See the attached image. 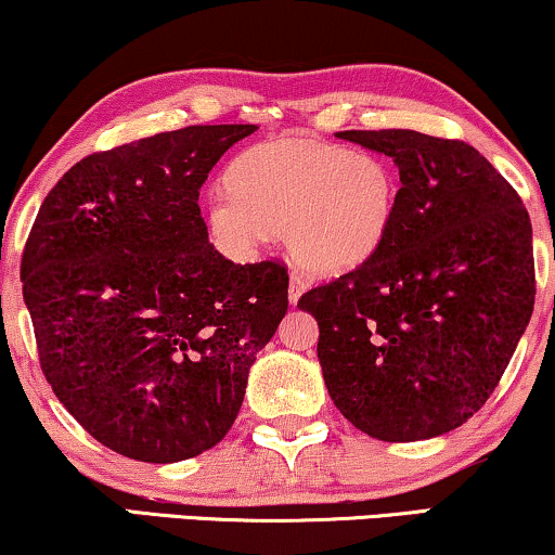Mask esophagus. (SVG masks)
Here are the masks:
<instances>
[{
	"instance_id": "34e87169",
	"label": "esophagus",
	"mask_w": 555,
	"mask_h": 555,
	"mask_svg": "<svg viewBox=\"0 0 555 555\" xmlns=\"http://www.w3.org/2000/svg\"><path fill=\"white\" fill-rule=\"evenodd\" d=\"M308 285H310V280L305 278L302 272H297V270L291 272V291H287V295H291V302L293 305L300 300V295L308 291Z\"/></svg>"
}]
</instances>
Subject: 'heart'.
Segmentation results:
<instances>
[{
  "label": "heart",
  "mask_w": 555,
  "mask_h": 555,
  "mask_svg": "<svg viewBox=\"0 0 555 555\" xmlns=\"http://www.w3.org/2000/svg\"><path fill=\"white\" fill-rule=\"evenodd\" d=\"M228 197L207 205L215 237L245 253L283 232L297 262L320 272L363 264L396 220L400 180L380 155L305 138L255 144L224 172Z\"/></svg>",
  "instance_id": "b5f03b06"
}]
</instances>
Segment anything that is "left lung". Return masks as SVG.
Returning a JSON list of instances; mask_svg holds the SVG:
<instances>
[{
	"instance_id": "8db88e82",
	"label": "left lung",
	"mask_w": 555,
	"mask_h": 555,
	"mask_svg": "<svg viewBox=\"0 0 555 555\" xmlns=\"http://www.w3.org/2000/svg\"><path fill=\"white\" fill-rule=\"evenodd\" d=\"M335 138L392 157L400 197L380 250L297 300L318 320L327 392L371 438L443 436L491 398L531 320V218L461 140L415 130Z\"/></svg>"
}]
</instances>
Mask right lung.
<instances>
[{
  "label": "right lung",
  "instance_id": "1",
  "mask_svg": "<svg viewBox=\"0 0 555 555\" xmlns=\"http://www.w3.org/2000/svg\"><path fill=\"white\" fill-rule=\"evenodd\" d=\"M255 125H195L79 159L39 207L22 293L39 365L94 440L178 463L228 436L287 312V268L215 250L199 188Z\"/></svg>",
  "mask_w": 555,
  "mask_h": 555
}]
</instances>
